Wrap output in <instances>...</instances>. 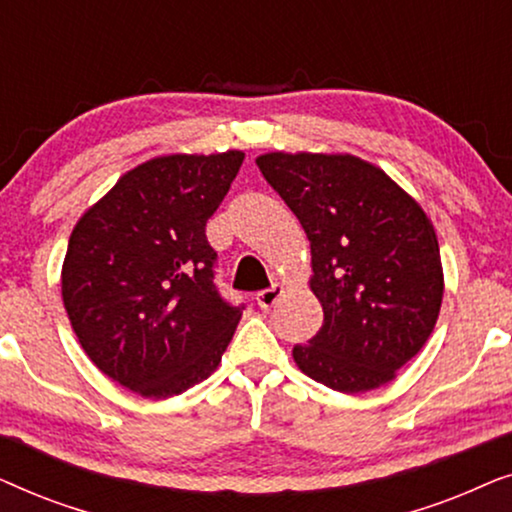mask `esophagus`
Masks as SVG:
<instances>
[{"mask_svg": "<svg viewBox=\"0 0 512 512\" xmlns=\"http://www.w3.org/2000/svg\"><path fill=\"white\" fill-rule=\"evenodd\" d=\"M282 293H284V286L272 284L270 289H263V291L256 293V303H258V307H261V310H270V307L277 303Z\"/></svg>", "mask_w": 512, "mask_h": 512, "instance_id": "esophagus-1", "label": "esophagus"}]
</instances>
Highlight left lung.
Instances as JSON below:
<instances>
[{
	"label": "left lung",
	"mask_w": 512,
	"mask_h": 512,
	"mask_svg": "<svg viewBox=\"0 0 512 512\" xmlns=\"http://www.w3.org/2000/svg\"><path fill=\"white\" fill-rule=\"evenodd\" d=\"M256 165L312 249L324 324L293 347L298 368L345 394L394 380L429 340L443 303L438 237L424 209L354 156L265 153Z\"/></svg>",
	"instance_id": "obj_1"
}]
</instances>
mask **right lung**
Returning a JSON list of instances; mask_svg holds the SVG:
<instances>
[{"instance_id": "add662e5", "label": "right lung", "mask_w": 512, "mask_h": 512, "mask_svg": "<svg viewBox=\"0 0 512 512\" xmlns=\"http://www.w3.org/2000/svg\"><path fill=\"white\" fill-rule=\"evenodd\" d=\"M242 151L163 156L135 167L81 216L62 265V300L83 352L146 398H170L219 366L244 305L216 289L205 228Z\"/></svg>"}]
</instances>
